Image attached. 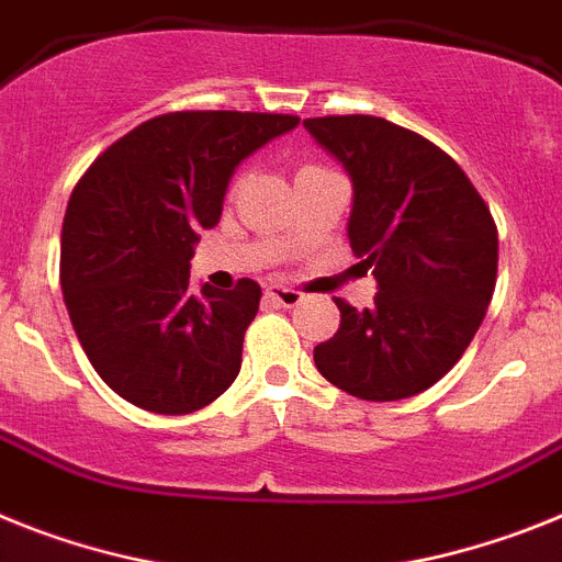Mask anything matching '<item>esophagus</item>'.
Here are the masks:
<instances>
[{"mask_svg": "<svg viewBox=\"0 0 562 562\" xmlns=\"http://www.w3.org/2000/svg\"><path fill=\"white\" fill-rule=\"evenodd\" d=\"M267 299H272L281 306H299L301 301H304V292L292 290V286H284V284H270L267 286Z\"/></svg>", "mask_w": 562, "mask_h": 562, "instance_id": "1", "label": "esophagus"}]
</instances>
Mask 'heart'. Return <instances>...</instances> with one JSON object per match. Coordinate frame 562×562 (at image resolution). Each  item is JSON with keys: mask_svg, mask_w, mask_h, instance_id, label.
Returning a JSON list of instances; mask_svg holds the SVG:
<instances>
[{"mask_svg": "<svg viewBox=\"0 0 562 562\" xmlns=\"http://www.w3.org/2000/svg\"><path fill=\"white\" fill-rule=\"evenodd\" d=\"M306 170H321V167H304V170H301V172H306Z\"/></svg>", "mask_w": 562, "mask_h": 562, "instance_id": "obj_1", "label": "heart"}]
</instances>
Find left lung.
<instances>
[{
  "instance_id": "8db88e82",
  "label": "left lung",
  "mask_w": 562,
  "mask_h": 562,
  "mask_svg": "<svg viewBox=\"0 0 562 562\" xmlns=\"http://www.w3.org/2000/svg\"><path fill=\"white\" fill-rule=\"evenodd\" d=\"M352 181L347 235L378 281L375 306L335 299L340 327L315 367L361 401L429 390L481 327L497 278V227L438 144L378 116L304 119Z\"/></svg>"
}]
</instances>
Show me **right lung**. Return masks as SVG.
Listing matches in <instances>:
<instances>
[{"mask_svg": "<svg viewBox=\"0 0 562 562\" xmlns=\"http://www.w3.org/2000/svg\"><path fill=\"white\" fill-rule=\"evenodd\" d=\"M299 116L181 110L110 144L61 224V292L110 390L158 415L213 404L241 369L261 286L190 290L201 229L218 224L235 167Z\"/></svg>", "mask_w": 562, "mask_h": 562, "instance_id": "1", "label": "right lung"}]
</instances>
